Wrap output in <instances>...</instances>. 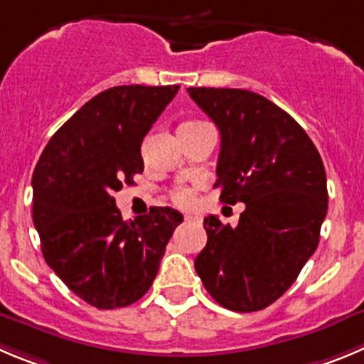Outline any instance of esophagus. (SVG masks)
<instances>
[{
    "mask_svg": "<svg viewBox=\"0 0 364 364\" xmlns=\"http://www.w3.org/2000/svg\"><path fill=\"white\" fill-rule=\"evenodd\" d=\"M185 223H188V224L199 223V219L196 215H185Z\"/></svg>",
    "mask_w": 364,
    "mask_h": 364,
    "instance_id": "34e87169",
    "label": "esophagus"
}]
</instances>
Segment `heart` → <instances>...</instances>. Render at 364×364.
<instances>
[{"mask_svg": "<svg viewBox=\"0 0 364 364\" xmlns=\"http://www.w3.org/2000/svg\"><path fill=\"white\" fill-rule=\"evenodd\" d=\"M171 198L176 205L186 208V206H190L193 203V190L192 188H178L172 192Z\"/></svg>", "mask_w": 364, "mask_h": 364, "instance_id": "heart-1", "label": "heart"}]
</instances>
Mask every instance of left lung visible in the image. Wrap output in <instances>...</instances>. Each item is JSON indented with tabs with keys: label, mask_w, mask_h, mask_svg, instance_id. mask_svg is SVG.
I'll use <instances>...</instances> for the list:
<instances>
[{
	"label": "left lung",
	"mask_w": 364,
	"mask_h": 364,
	"mask_svg": "<svg viewBox=\"0 0 364 364\" xmlns=\"http://www.w3.org/2000/svg\"><path fill=\"white\" fill-rule=\"evenodd\" d=\"M186 91L220 132V199L246 206L235 228L205 217L208 240L193 266L217 304L260 311L289 289L320 242L328 208L323 161L300 124L262 95Z\"/></svg>",
	"instance_id": "obj_1"
}]
</instances>
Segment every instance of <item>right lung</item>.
Masks as SVG:
<instances>
[{
    "instance_id": "1",
    "label": "right lung",
    "mask_w": 364,
    "mask_h": 364,
    "mask_svg": "<svg viewBox=\"0 0 364 364\" xmlns=\"http://www.w3.org/2000/svg\"><path fill=\"white\" fill-rule=\"evenodd\" d=\"M179 86H114L80 107L44 147L32 176L33 226L57 277L97 309L140 300L183 215L154 206L122 219L113 193L144 172L141 141Z\"/></svg>"
}]
</instances>
